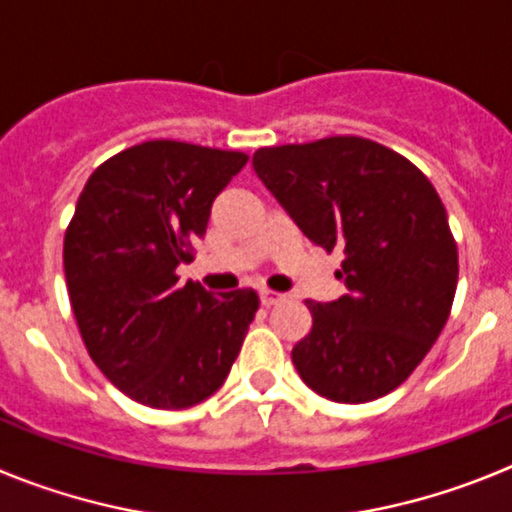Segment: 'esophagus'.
<instances>
[{
  "label": "esophagus",
  "instance_id": "1",
  "mask_svg": "<svg viewBox=\"0 0 512 512\" xmlns=\"http://www.w3.org/2000/svg\"><path fill=\"white\" fill-rule=\"evenodd\" d=\"M259 300L264 307H271L277 305V302H282V295H279V292H271V289H261Z\"/></svg>",
  "mask_w": 512,
  "mask_h": 512
}]
</instances>
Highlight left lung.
<instances>
[{
	"label": "left lung",
	"mask_w": 512,
	"mask_h": 512,
	"mask_svg": "<svg viewBox=\"0 0 512 512\" xmlns=\"http://www.w3.org/2000/svg\"><path fill=\"white\" fill-rule=\"evenodd\" d=\"M253 171L315 246L343 253L348 295L307 300L292 364L333 402H372L413 374L449 320L459 253L428 176L356 135L259 148Z\"/></svg>",
	"instance_id": "1"
}]
</instances>
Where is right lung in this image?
<instances>
[{"mask_svg":"<svg viewBox=\"0 0 512 512\" xmlns=\"http://www.w3.org/2000/svg\"><path fill=\"white\" fill-rule=\"evenodd\" d=\"M241 151L146 140L89 176L63 238L71 310L99 372L130 400L192 408L228 377L259 295L179 284Z\"/></svg>","mask_w":512,"mask_h":512,"instance_id":"1","label":"right lung"}]
</instances>
